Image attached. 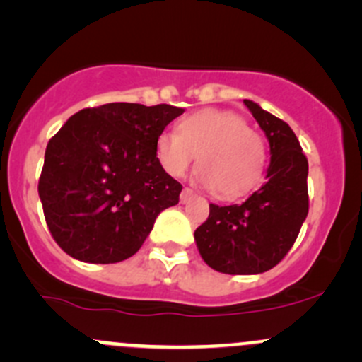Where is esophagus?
I'll return each instance as SVG.
<instances>
[{
  "label": "esophagus",
  "mask_w": 362,
  "mask_h": 362,
  "mask_svg": "<svg viewBox=\"0 0 362 362\" xmlns=\"http://www.w3.org/2000/svg\"><path fill=\"white\" fill-rule=\"evenodd\" d=\"M194 191H192V189H189V187H185L184 191L180 192V203H187V202H191L192 198H194Z\"/></svg>",
  "instance_id": "1"
}]
</instances>
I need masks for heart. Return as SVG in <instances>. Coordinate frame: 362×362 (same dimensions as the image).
I'll use <instances>...</instances> for the list:
<instances>
[{"instance_id":"heart-1","label":"heart","mask_w":362,"mask_h":362,"mask_svg":"<svg viewBox=\"0 0 362 362\" xmlns=\"http://www.w3.org/2000/svg\"><path fill=\"white\" fill-rule=\"evenodd\" d=\"M160 166L171 177L187 173L198 156L196 178L222 198H236L261 182L264 141L242 115L217 108L191 113L178 133L164 131L156 141Z\"/></svg>"}]
</instances>
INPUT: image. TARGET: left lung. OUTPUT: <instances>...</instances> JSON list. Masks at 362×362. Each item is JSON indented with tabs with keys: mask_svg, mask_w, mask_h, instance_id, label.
Listing matches in <instances>:
<instances>
[{
	"mask_svg": "<svg viewBox=\"0 0 362 362\" xmlns=\"http://www.w3.org/2000/svg\"><path fill=\"white\" fill-rule=\"evenodd\" d=\"M269 141L266 182L242 204H210L194 231L203 261L228 275H257L279 264L308 215V160L289 124L243 100Z\"/></svg>",
	"mask_w": 362,
	"mask_h": 362,
	"instance_id": "left-lung-1",
	"label": "left lung"
}]
</instances>
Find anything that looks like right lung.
<instances>
[{"label": "right lung", "mask_w": 362, "mask_h": 362, "mask_svg": "<svg viewBox=\"0 0 362 362\" xmlns=\"http://www.w3.org/2000/svg\"><path fill=\"white\" fill-rule=\"evenodd\" d=\"M184 113L171 105L83 108L50 138L38 194L50 235L68 255L112 264L140 250L182 185L164 171L156 141Z\"/></svg>", "instance_id": "add662e5"}]
</instances>
